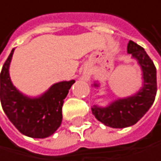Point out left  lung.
<instances>
[{
  "label": "left lung",
  "instance_id": "1",
  "mask_svg": "<svg viewBox=\"0 0 161 161\" xmlns=\"http://www.w3.org/2000/svg\"><path fill=\"white\" fill-rule=\"evenodd\" d=\"M127 53L140 64L143 71L144 86L133 97L116 100L107 107L94 106L92 112L105 125L124 128L135 125L153 105L157 96V69L143 47L132 40L128 41ZM95 86H97L95 84Z\"/></svg>",
  "mask_w": 161,
  "mask_h": 161
}]
</instances>
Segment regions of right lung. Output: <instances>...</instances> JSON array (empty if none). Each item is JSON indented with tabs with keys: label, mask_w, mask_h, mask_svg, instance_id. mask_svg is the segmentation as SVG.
Listing matches in <instances>:
<instances>
[{
	"label": "right lung",
	"mask_w": 161,
	"mask_h": 161,
	"mask_svg": "<svg viewBox=\"0 0 161 161\" xmlns=\"http://www.w3.org/2000/svg\"><path fill=\"white\" fill-rule=\"evenodd\" d=\"M13 52L14 48L4 62L0 74L2 107L22 134L33 138L48 137L61 125L64 99L75 81L55 84L40 97H27L18 92L10 81L8 69Z\"/></svg>",
	"instance_id": "obj_1"
}]
</instances>
